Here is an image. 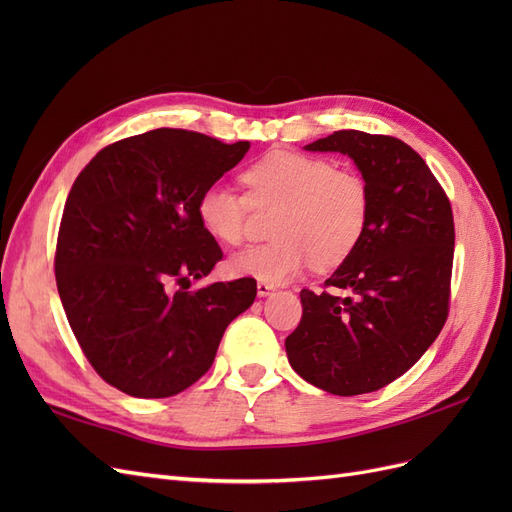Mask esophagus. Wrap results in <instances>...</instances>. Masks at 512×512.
Masks as SVG:
<instances>
[{
	"label": "esophagus",
	"instance_id": "1",
	"mask_svg": "<svg viewBox=\"0 0 512 512\" xmlns=\"http://www.w3.org/2000/svg\"><path fill=\"white\" fill-rule=\"evenodd\" d=\"M256 290H258V297H269V294L275 290V286L269 282H258Z\"/></svg>",
	"mask_w": 512,
	"mask_h": 512
}]
</instances>
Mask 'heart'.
Returning <instances> with one entry per match:
<instances>
[{
    "mask_svg": "<svg viewBox=\"0 0 512 512\" xmlns=\"http://www.w3.org/2000/svg\"><path fill=\"white\" fill-rule=\"evenodd\" d=\"M245 194L213 183L198 196L200 226L226 245L247 235L252 211L277 209L271 237L230 256L228 269L239 277L284 284L314 262L335 269L361 245L371 215L367 179L352 166H335L331 158L273 151L241 173Z\"/></svg>",
    "mask_w": 512,
    "mask_h": 512,
    "instance_id": "1",
    "label": "heart"
}]
</instances>
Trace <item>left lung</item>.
<instances>
[{
  "label": "left lung",
  "mask_w": 512,
  "mask_h": 512,
  "mask_svg": "<svg viewBox=\"0 0 512 512\" xmlns=\"http://www.w3.org/2000/svg\"><path fill=\"white\" fill-rule=\"evenodd\" d=\"M307 149L348 153L369 183L371 215L361 245L324 290H301L288 361L322 391L363 395L406 374L444 327L455 254L451 200L395 136L337 130ZM329 287L349 294L337 298Z\"/></svg>",
  "instance_id": "8db88e82"
}]
</instances>
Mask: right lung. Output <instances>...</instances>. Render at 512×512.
<instances>
[{"instance_id": "right-lung-1", "label": "right lung", "mask_w": 512, "mask_h": 512, "mask_svg": "<svg viewBox=\"0 0 512 512\" xmlns=\"http://www.w3.org/2000/svg\"><path fill=\"white\" fill-rule=\"evenodd\" d=\"M247 149L160 128L106 145L76 177L55 280L76 342L115 389L143 399L185 391L254 303L252 277L190 290L224 256L200 226L198 196Z\"/></svg>"}]
</instances>
